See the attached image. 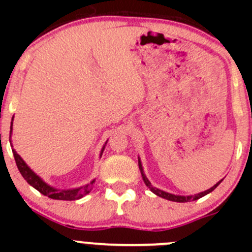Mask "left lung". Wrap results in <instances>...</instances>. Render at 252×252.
<instances>
[{
  "label": "left lung",
  "instance_id": "left-lung-1",
  "mask_svg": "<svg viewBox=\"0 0 252 252\" xmlns=\"http://www.w3.org/2000/svg\"><path fill=\"white\" fill-rule=\"evenodd\" d=\"M139 168H140V172H141V175H142V179H144L145 184H146V187H147V188H150V190H151V191L154 192V194H156L157 196H159V197H163V199H166V200H169V201H175V202H189V201H194V200L200 199V197L205 196V195L210 194L211 191H213V190H215L216 188H217L218 185L220 184V182H222V180H220V182H218L217 184L213 185L212 188H210V189L206 190V191L200 192V194H196V195H190V196H180V195H173V194H169V192L162 191V190H159V189H157V188H154V187H152L151 183H150V182H149V179H147V178H146V175L144 174V171H142V167H141L140 161H139Z\"/></svg>",
  "mask_w": 252,
  "mask_h": 252
}]
</instances>
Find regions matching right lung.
<instances>
[{
    "mask_svg": "<svg viewBox=\"0 0 252 252\" xmlns=\"http://www.w3.org/2000/svg\"><path fill=\"white\" fill-rule=\"evenodd\" d=\"M12 121H13V119H12ZM11 130H12V128H11ZM12 151H13V156H14V159H16L18 169H19L20 174L23 175V178H24V179L27 180V182L29 183L32 188H35L37 191H40L42 195L50 197V199L72 201V200L81 199V197L85 196L86 194H89V192L91 191V189H93V184L95 183V180H93L90 184L84 185V187H81V188H78V189H72V190L55 189V188L50 187V185H47L46 183L42 182L41 178L37 177V175L35 174L34 172H32V169L27 166V163L23 161L22 157H20L19 155L14 151V150H12ZM102 152H103V150H102Z\"/></svg>",
    "mask_w": 252,
    "mask_h": 252,
    "instance_id": "1",
    "label": "right lung"
}]
</instances>
